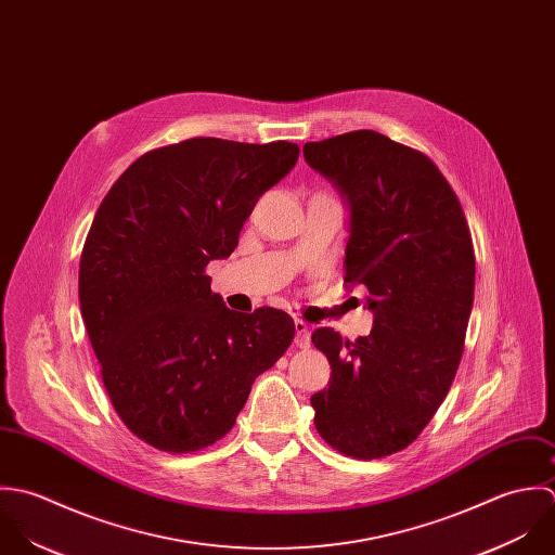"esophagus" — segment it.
<instances>
[{
    "label": "esophagus",
    "mask_w": 555,
    "mask_h": 555,
    "mask_svg": "<svg viewBox=\"0 0 555 555\" xmlns=\"http://www.w3.org/2000/svg\"><path fill=\"white\" fill-rule=\"evenodd\" d=\"M296 345L300 349H307L311 345V328L302 320H296Z\"/></svg>",
    "instance_id": "34e87169"
}]
</instances>
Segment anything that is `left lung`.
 Masks as SVG:
<instances>
[{"instance_id": "left-lung-1", "label": "left lung", "mask_w": 555, "mask_h": 555, "mask_svg": "<svg viewBox=\"0 0 555 555\" xmlns=\"http://www.w3.org/2000/svg\"><path fill=\"white\" fill-rule=\"evenodd\" d=\"M307 163L349 202L345 281L364 285L369 336L311 334L333 382L311 397L340 454L382 459L414 442L442 405L474 302V244L461 202L423 152L375 130L305 143Z\"/></svg>"}]
</instances>
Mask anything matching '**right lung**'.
<instances>
[{
  "label": "right lung",
  "instance_id": "right-lung-1",
  "mask_svg": "<svg viewBox=\"0 0 555 555\" xmlns=\"http://www.w3.org/2000/svg\"><path fill=\"white\" fill-rule=\"evenodd\" d=\"M289 141L195 137L139 156L105 195L79 263V302L105 390L145 443L197 452L231 431L294 320L235 313L206 268L237 246L257 199L296 165Z\"/></svg>",
  "mask_w": 555,
  "mask_h": 555
}]
</instances>
